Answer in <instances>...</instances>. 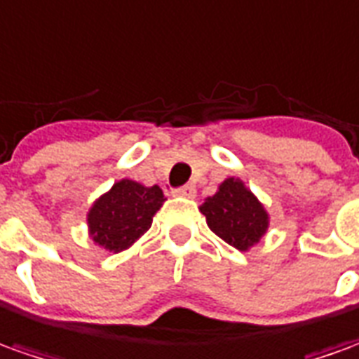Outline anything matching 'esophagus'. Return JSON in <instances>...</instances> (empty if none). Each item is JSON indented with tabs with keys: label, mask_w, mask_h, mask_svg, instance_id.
I'll return each mask as SVG.
<instances>
[{
	"label": "esophagus",
	"mask_w": 359,
	"mask_h": 359,
	"mask_svg": "<svg viewBox=\"0 0 359 359\" xmlns=\"http://www.w3.org/2000/svg\"><path fill=\"white\" fill-rule=\"evenodd\" d=\"M175 196H184V198H194L196 196V189L192 184H187L182 189L175 190Z\"/></svg>",
	"instance_id": "1"
}]
</instances>
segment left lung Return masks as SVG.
I'll use <instances>...</instances> for the list:
<instances>
[{
	"instance_id": "left-lung-1",
	"label": "left lung",
	"mask_w": 359,
	"mask_h": 359,
	"mask_svg": "<svg viewBox=\"0 0 359 359\" xmlns=\"http://www.w3.org/2000/svg\"><path fill=\"white\" fill-rule=\"evenodd\" d=\"M200 212L218 238L240 251H250L269 230V212L238 177L220 182L216 194L200 204Z\"/></svg>"
}]
</instances>
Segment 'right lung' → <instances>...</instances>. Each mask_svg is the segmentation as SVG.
Here are the masks:
<instances>
[{
    "instance_id": "obj_1",
    "label": "right lung",
    "mask_w": 359,
    "mask_h": 359,
    "mask_svg": "<svg viewBox=\"0 0 359 359\" xmlns=\"http://www.w3.org/2000/svg\"><path fill=\"white\" fill-rule=\"evenodd\" d=\"M163 190L121 179L94 200L86 214L88 236L97 248L119 253L131 248L151 228L163 202Z\"/></svg>"
}]
</instances>
